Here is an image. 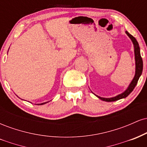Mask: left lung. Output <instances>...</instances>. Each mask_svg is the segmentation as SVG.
<instances>
[{"label":"left lung","mask_w":147,"mask_h":147,"mask_svg":"<svg viewBox=\"0 0 147 147\" xmlns=\"http://www.w3.org/2000/svg\"><path fill=\"white\" fill-rule=\"evenodd\" d=\"M126 34L131 39V41H132L133 43V46H134L135 60H136V74H135V76L134 77H133L132 82H131V84H129V87H128L127 89H126L124 92H122V93L119 94V95L115 96V97H111V98H104V97H99V96L95 95L99 99H102L103 101H105V102H115V101L119 100V99L125 98V97H127V96L133 90V89L135 88L136 86L137 85L138 79H139L142 73L143 61L140 55V50L139 44H138L136 38L133 37L131 34H130L127 31H126Z\"/></svg>","instance_id":"1"}]
</instances>
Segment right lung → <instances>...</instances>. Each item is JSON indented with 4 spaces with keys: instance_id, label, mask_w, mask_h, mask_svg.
Instances as JSON below:
<instances>
[{
    "instance_id": "obj_1",
    "label": "right lung",
    "mask_w": 147,
    "mask_h": 147,
    "mask_svg": "<svg viewBox=\"0 0 147 147\" xmlns=\"http://www.w3.org/2000/svg\"><path fill=\"white\" fill-rule=\"evenodd\" d=\"M48 102H44V103H41V104H38V105H43V104H46V103H48Z\"/></svg>"
}]
</instances>
